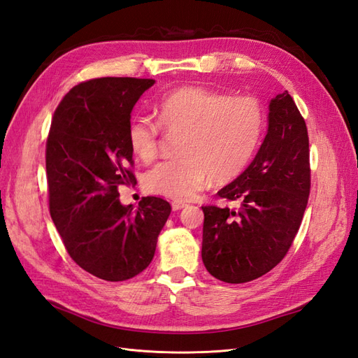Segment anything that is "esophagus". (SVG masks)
I'll use <instances>...</instances> for the list:
<instances>
[{"instance_id":"1","label":"esophagus","mask_w":358,"mask_h":358,"mask_svg":"<svg viewBox=\"0 0 358 358\" xmlns=\"http://www.w3.org/2000/svg\"><path fill=\"white\" fill-rule=\"evenodd\" d=\"M185 206H187V204L183 203V201H173V203H171V209L176 212V210H180V209L185 208Z\"/></svg>"}]
</instances>
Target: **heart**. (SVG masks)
<instances>
[{"instance_id":"b5f03b06","label":"heart","mask_w":358,"mask_h":358,"mask_svg":"<svg viewBox=\"0 0 358 358\" xmlns=\"http://www.w3.org/2000/svg\"><path fill=\"white\" fill-rule=\"evenodd\" d=\"M158 122L137 115L128 124L129 149L149 162L158 154L159 125L182 134L178 159L158 162L145 175L149 192L191 200L212 179L229 182L252 159L264 131L263 107L252 96H229L204 86H182L155 103Z\"/></svg>"}]
</instances>
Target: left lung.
<instances>
[{"instance_id": "1", "label": "left lung", "mask_w": 358, "mask_h": 358, "mask_svg": "<svg viewBox=\"0 0 358 358\" xmlns=\"http://www.w3.org/2000/svg\"><path fill=\"white\" fill-rule=\"evenodd\" d=\"M310 189L305 119L285 91L268 103L267 133L242 175L218 191L239 210L204 206L201 258L216 279L243 284L282 262Z\"/></svg>"}]
</instances>
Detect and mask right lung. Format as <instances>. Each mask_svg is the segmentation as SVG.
<instances>
[{"mask_svg": "<svg viewBox=\"0 0 358 358\" xmlns=\"http://www.w3.org/2000/svg\"><path fill=\"white\" fill-rule=\"evenodd\" d=\"M154 79L101 78L64 96L46 143L49 209L70 257L110 282L134 278L150 264L171 206L143 197L124 206L117 188L136 180L127 129Z\"/></svg>", "mask_w": 358, "mask_h": 358, "instance_id": "obj_1", "label": "right lung"}]
</instances>
